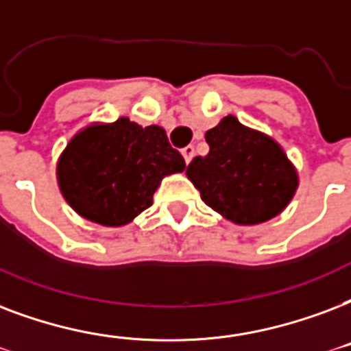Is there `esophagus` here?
<instances>
[{"mask_svg":"<svg viewBox=\"0 0 351 351\" xmlns=\"http://www.w3.org/2000/svg\"><path fill=\"white\" fill-rule=\"evenodd\" d=\"M195 154V147L193 145H187L182 149V156H184V160H186V164H189L191 162V158H193Z\"/></svg>","mask_w":351,"mask_h":351,"instance_id":"esophagus-1","label":"esophagus"}]
</instances>
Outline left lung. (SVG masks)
I'll return each instance as SVG.
<instances>
[{"label":"left lung","instance_id":"1","mask_svg":"<svg viewBox=\"0 0 351 351\" xmlns=\"http://www.w3.org/2000/svg\"><path fill=\"white\" fill-rule=\"evenodd\" d=\"M210 152L193 158L186 175L200 199L235 224L276 217L293 199L298 176L282 147L226 116L206 132Z\"/></svg>","mask_w":351,"mask_h":351}]
</instances>
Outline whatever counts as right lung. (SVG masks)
Instances as JSON below:
<instances>
[{
    "mask_svg": "<svg viewBox=\"0 0 351 351\" xmlns=\"http://www.w3.org/2000/svg\"><path fill=\"white\" fill-rule=\"evenodd\" d=\"M184 169L164 128L119 117L80 130L58 160L57 175L64 199L79 215L123 226L152 204L164 176Z\"/></svg>",
    "mask_w": 351,
    "mask_h": 351,
    "instance_id": "obj_1",
    "label": "right lung"
}]
</instances>
